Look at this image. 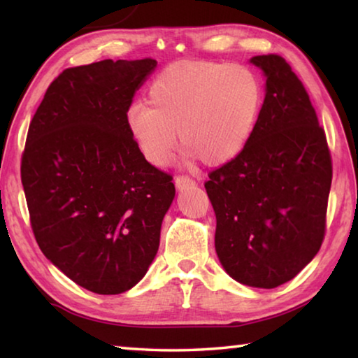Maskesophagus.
<instances>
[{
	"mask_svg": "<svg viewBox=\"0 0 358 358\" xmlns=\"http://www.w3.org/2000/svg\"><path fill=\"white\" fill-rule=\"evenodd\" d=\"M175 186H177L178 191H185L194 186V181L187 177H177V180H175Z\"/></svg>",
	"mask_w": 358,
	"mask_h": 358,
	"instance_id": "34e87169",
	"label": "esophagus"
}]
</instances>
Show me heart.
I'll list each match as a JSON object with an SVG mask.
<instances>
[{"label": "heart", "mask_w": 358, "mask_h": 358, "mask_svg": "<svg viewBox=\"0 0 358 358\" xmlns=\"http://www.w3.org/2000/svg\"><path fill=\"white\" fill-rule=\"evenodd\" d=\"M264 106L252 71L227 63L181 62L150 87V104L126 110V128L151 166L164 167L178 147L205 166L234 161L250 143Z\"/></svg>", "instance_id": "1"}]
</instances>
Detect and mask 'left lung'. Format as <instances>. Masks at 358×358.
Listing matches in <instances>:
<instances>
[{"mask_svg": "<svg viewBox=\"0 0 358 358\" xmlns=\"http://www.w3.org/2000/svg\"><path fill=\"white\" fill-rule=\"evenodd\" d=\"M265 77L256 131L240 156L210 173L215 248L226 273L250 287L295 278L322 245L331 157L305 87L286 59L252 57Z\"/></svg>", "mask_w": 358, "mask_h": 358, "instance_id": "1", "label": "left lung"}]
</instances>
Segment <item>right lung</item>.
<instances>
[{"instance_id": "add662e5", "label": "right lung", "mask_w": 358, "mask_h": 358, "mask_svg": "<svg viewBox=\"0 0 358 358\" xmlns=\"http://www.w3.org/2000/svg\"><path fill=\"white\" fill-rule=\"evenodd\" d=\"M156 59L63 71L28 129L22 185L44 256L90 292L123 294L148 271L175 199L136 147L126 110Z\"/></svg>"}]
</instances>
